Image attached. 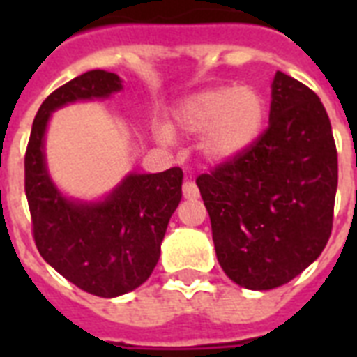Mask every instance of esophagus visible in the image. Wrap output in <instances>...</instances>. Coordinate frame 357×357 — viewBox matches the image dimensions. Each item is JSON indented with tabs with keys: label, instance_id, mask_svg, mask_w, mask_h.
Segmentation results:
<instances>
[{
	"label": "esophagus",
	"instance_id": "1",
	"mask_svg": "<svg viewBox=\"0 0 357 357\" xmlns=\"http://www.w3.org/2000/svg\"><path fill=\"white\" fill-rule=\"evenodd\" d=\"M181 190H183L185 198H189V200H192V198H198V196H200V190H198V187H196V183L192 181V179H185Z\"/></svg>",
	"mask_w": 357,
	"mask_h": 357
}]
</instances>
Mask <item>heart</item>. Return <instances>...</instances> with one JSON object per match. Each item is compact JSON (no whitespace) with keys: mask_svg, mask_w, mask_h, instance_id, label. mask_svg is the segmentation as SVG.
I'll list each match as a JSON object with an SVG mask.
<instances>
[{"mask_svg":"<svg viewBox=\"0 0 357 357\" xmlns=\"http://www.w3.org/2000/svg\"><path fill=\"white\" fill-rule=\"evenodd\" d=\"M265 119L263 98L248 86L211 89L185 100L174 111V128L185 135H202V151L211 161H226L257 137ZM157 139L170 135L157 129Z\"/></svg>","mask_w":357,"mask_h":357,"instance_id":"heart-1","label":"heart"}]
</instances>
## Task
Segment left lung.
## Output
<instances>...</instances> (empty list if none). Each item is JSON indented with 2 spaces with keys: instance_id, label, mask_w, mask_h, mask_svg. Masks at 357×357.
Segmentation results:
<instances>
[{
  "instance_id": "8db88e82",
  "label": "left lung",
  "mask_w": 357,
  "mask_h": 357,
  "mask_svg": "<svg viewBox=\"0 0 357 357\" xmlns=\"http://www.w3.org/2000/svg\"><path fill=\"white\" fill-rule=\"evenodd\" d=\"M196 185L229 280L254 291L291 282L321 255L333 226L337 148L319 96L276 72L268 128Z\"/></svg>"
}]
</instances>
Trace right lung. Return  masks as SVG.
I'll return each mask as SVG.
<instances>
[{"instance_id": "1", "label": "right lung", "mask_w": 357, "mask_h": 357, "mask_svg": "<svg viewBox=\"0 0 357 357\" xmlns=\"http://www.w3.org/2000/svg\"><path fill=\"white\" fill-rule=\"evenodd\" d=\"M122 89L116 74L91 70L44 100L25 150V196L40 255L75 287L102 298L129 293L155 268L168 220L181 200V168L131 174L102 204L66 200L44 165V131L52 111L75 100L107 98Z\"/></svg>"}]
</instances>
